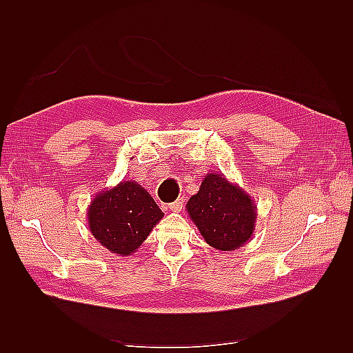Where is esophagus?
Instances as JSON below:
<instances>
[{
	"label": "esophagus",
	"mask_w": 353,
	"mask_h": 353,
	"mask_svg": "<svg viewBox=\"0 0 353 353\" xmlns=\"http://www.w3.org/2000/svg\"><path fill=\"white\" fill-rule=\"evenodd\" d=\"M168 208H170V211H172V212H181L182 208H183V199H179L176 201H172V203L168 205Z\"/></svg>",
	"instance_id": "obj_1"
}]
</instances>
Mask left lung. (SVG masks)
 Returning a JSON list of instances; mask_svg holds the SVG:
<instances>
[{
	"label": "left lung",
	"mask_w": 353,
	"mask_h": 353,
	"mask_svg": "<svg viewBox=\"0 0 353 353\" xmlns=\"http://www.w3.org/2000/svg\"><path fill=\"white\" fill-rule=\"evenodd\" d=\"M186 211L205 241L220 252H234L252 238L258 208L243 188L224 174L208 172Z\"/></svg>",
	"instance_id": "obj_1"
}]
</instances>
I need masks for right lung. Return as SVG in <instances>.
<instances>
[{"instance_id": "add662e5", "label": "right lung", "mask_w": 353, "mask_h": 353, "mask_svg": "<svg viewBox=\"0 0 353 353\" xmlns=\"http://www.w3.org/2000/svg\"><path fill=\"white\" fill-rule=\"evenodd\" d=\"M86 216L97 241L118 256H130L162 220L163 212L139 183L123 181L95 194Z\"/></svg>"}]
</instances>
